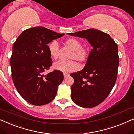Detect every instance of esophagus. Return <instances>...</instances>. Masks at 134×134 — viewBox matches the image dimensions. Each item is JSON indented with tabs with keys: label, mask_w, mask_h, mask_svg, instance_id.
I'll use <instances>...</instances> for the list:
<instances>
[{
	"label": "esophagus",
	"mask_w": 134,
	"mask_h": 134,
	"mask_svg": "<svg viewBox=\"0 0 134 134\" xmlns=\"http://www.w3.org/2000/svg\"><path fill=\"white\" fill-rule=\"evenodd\" d=\"M69 76V74H64V78H66L67 77H68Z\"/></svg>",
	"instance_id": "1"
}]
</instances>
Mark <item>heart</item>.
Wrapping results in <instances>:
<instances>
[{"instance_id":"obj_1","label":"heart","mask_w":134,"mask_h":134,"mask_svg":"<svg viewBox=\"0 0 134 134\" xmlns=\"http://www.w3.org/2000/svg\"><path fill=\"white\" fill-rule=\"evenodd\" d=\"M66 44L74 51L72 58L79 61H83L87 58L88 51L86 49L82 47V44L79 40L76 38H70L66 41ZM59 43L57 40H53L48 45V50L51 58L57 59L58 57ZM53 67L56 70L64 73H69L78 70V64L75 60H60L53 64Z\"/></svg>"}]
</instances>
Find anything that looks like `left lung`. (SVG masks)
I'll use <instances>...</instances> for the list:
<instances>
[{"mask_svg":"<svg viewBox=\"0 0 134 134\" xmlns=\"http://www.w3.org/2000/svg\"><path fill=\"white\" fill-rule=\"evenodd\" d=\"M85 38L93 48L83 70L70 74L72 100L78 106L92 108L108 97L116 81L119 56L118 45L108 34L95 29L70 33Z\"/></svg>","mask_w":134,"mask_h":134,"instance_id":"8db88e82","label":"left lung"}]
</instances>
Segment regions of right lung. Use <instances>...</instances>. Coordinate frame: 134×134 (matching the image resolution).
I'll return each instance as SVG.
<instances>
[{"instance_id":"obj_1","label":"right lung","mask_w":134,"mask_h":134,"mask_svg":"<svg viewBox=\"0 0 134 134\" xmlns=\"http://www.w3.org/2000/svg\"><path fill=\"white\" fill-rule=\"evenodd\" d=\"M64 35L35 27L23 31L14 43L10 58L12 79L19 94L32 105H43L52 101L63 81L60 71L43 73L53 63L47 44Z\"/></svg>"}]
</instances>
